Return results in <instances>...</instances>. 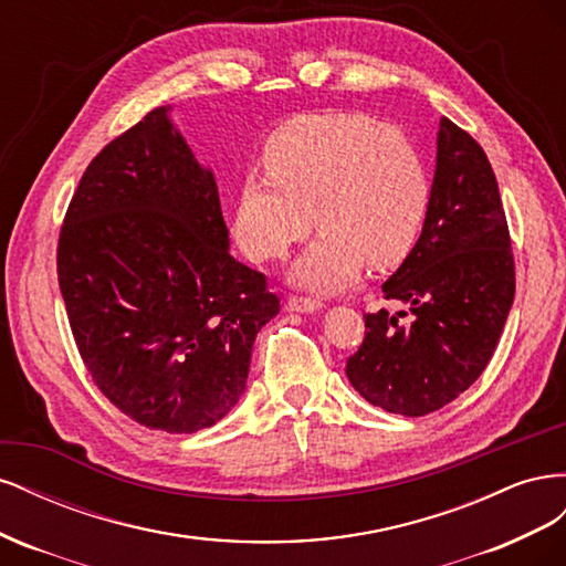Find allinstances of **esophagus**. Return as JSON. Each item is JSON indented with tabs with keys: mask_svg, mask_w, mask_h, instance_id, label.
Segmentation results:
<instances>
[{
	"mask_svg": "<svg viewBox=\"0 0 566 566\" xmlns=\"http://www.w3.org/2000/svg\"><path fill=\"white\" fill-rule=\"evenodd\" d=\"M321 306H323L321 300H314V297H297V295L287 297V302H285V310H287V312H300V314H312V312L321 310Z\"/></svg>",
	"mask_w": 566,
	"mask_h": 566,
	"instance_id": "obj_1",
	"label": "esophagus"
}]
</instances>
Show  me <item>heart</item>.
Masks as SVG:
<instances>
[{"instance_id": "1", "label": "heart", "mask_w": 566, "mask_h": 566, "mask_svg": "<svg viewBox=\"0 0 566 566\" xmlns=\"http://www.w3.org/2000/svg\"><path fill=\"white\" fill-rule=\"evenodd\" d=\"M266 177L235 188L233 238L256 262L283 260L314 224L316 243L293 279L321 293L349 285L366 262L399 266L422 233L432 181L420 148L399 127L349 111L306 113L273 129Z\"/></svg>"}]
</instances>
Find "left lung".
I'll return each instance as SVG.
<instances>
[{
    "mask_svg": "<svg viewBox=\"0 0 566 566\" xmlns=\"http://www.w3.org/2000/svg\"><path fill=\"white\" fill-rule=\"evenodd\" d=\"M406 312L366 314L347 378L387 413L427 416L465 391L499 345L515 300V260L484 148L441 117L432 202L403 264L382 283ZM410 315L408 322H401Z\"/></svg>",
    "mask_w": 566,
    "mask_h": 566,
    "instance_id": "1",
    "label": "left lung"
}]
</instances>
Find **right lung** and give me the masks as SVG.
<instances>
[{
    "label": "right lung",
    "instance_id": "add662e5",
    "mask_svg": "<svg viewBox=\"0 0 566 566\" xmlns=\"http://www.w3.org/2000/svg\"><path fill=\"white\" fill-rule=\"evenodd\" d=\"M59 285L101 394L148 430L193 434L245 391L256 333L279 314L235 262L214 175L169 108L84 169L59 235Z\"/></svg>",
    "mask_w": 566,
    "mask_h": 566
}]
</instances>
